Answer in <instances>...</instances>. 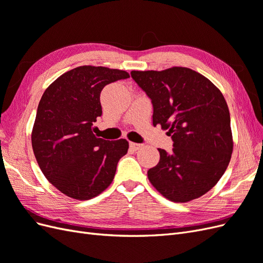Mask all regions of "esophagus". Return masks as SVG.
I'll use <instances>...</instances> for the list:
<instances>
[{
	"mask_svg": "<svg viewBox=\"0 0 263 263\" xmlns=\"http://www.w3.org/2000/svg\"><path fill=\"white\" fill-rule=\"evenodd\" d=\"M141 147H142V145H140V144H136V142H129V148H130L132 150H134V151L138 150V149L141 148Z\"/></svg>",
	"mask_w": 263,
	"mask_h": 263,
	"instance_id": "esophagus-1",
	"label": "esophagus"
}]
</instances>
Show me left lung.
<instances>
[{"label": "left lung", "mask_w": 263, "mask_h": 263, "mask_svg": "<svg viewBox=\"0 0 263 263\" xmlns=\"http://www.w3.org/2000/svg\"><path fill=\"white\" fill-rule=\"evenodd\" d=\"M151 100L153 124L168 129L171 153L148 170L151 184L168 200L186 203L208 193L226 171L234 148L227 103L208 78L184 67L132 71Z\"/></svg>", "instance_id": "left-lung-1"}]
</instances>
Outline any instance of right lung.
I'll list each match as a JSON object with an SVG mask.
<instances>
[{"instance_id": "right-lung-1", "label": "right lung", "mask_w": 263, "mask_h": 263, "mask_svg": "<svg viewBox=\"0 0 263 263\" xmlns=\"http://www.w3.org/2000/svg\"><path fill=\"white\" fill-rule=\"evenodd\" d=\"M127 78L123 70L81 66L60 76L44 92L31 146L46 179L65 195L90 200L112 183L128 141L98 138L92 126L102 115L103 87Z\"/></svg>"}]
</instances>
